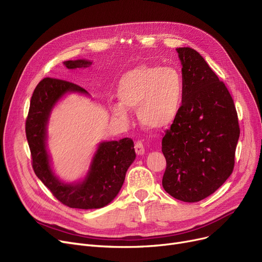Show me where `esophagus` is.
<instances>
[{
	"instance_id": "esophagus-1",
	"label": "esophagus",
	"mask_w": 262,
	"mask_h": 262,
	"mask_svg": "<svg viewBox=\"0 0 262 262\" xmlns=\"http://www.w3.org/2000/svg\"><path fill=\"white\" fill-rule=\"evenodd\" d=\"M135 150L137 155H143L144 154V145L141 141H137L135 143Z\"/></svg>"
}]
</instances>
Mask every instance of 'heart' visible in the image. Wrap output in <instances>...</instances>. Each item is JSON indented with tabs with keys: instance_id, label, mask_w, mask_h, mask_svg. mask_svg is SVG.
<instances>
[{
	"instance_id": "heart-1",
	"label": "heart",
	"mask_w": 262,
	"mask_h": 262,
	"mask_svg": "<svg viewBox=\"0 0 262 262\" xmlns=\"http://www.w3.org/2000/svg\"><path fill=\"white\" fill-rule=\"evenodd\" d=\"M120 103L112 106L113 116L127 121V109L137 110L141 125L159 130L168 127L180 114L184 81L174 68L138 66L124 74L118 85Z\"/></svg>"
}]
</instances>
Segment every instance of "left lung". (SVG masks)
I'll list each match as a JSON object with an SVG mask.
<instances>
[{"label":"left lung","instance_id":"left-lung-1","mask_svg":"<svg viewBox=\"0 0 262 262\" xmlns=\"http://www.w3.org/2000/svg\"><path fill=\"white\" fill-rule=\"evenodd\" d=\"M176 51L183 66L184 100L162 138L167 160L162 187L176 200L194 203L212 194L232 173L240 128L224 82L195 50Z\"/></svg>","mask_w":262,"mask_h":262}]
</instances>
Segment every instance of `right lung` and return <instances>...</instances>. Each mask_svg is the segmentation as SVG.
Returning <instances> with one entry per match:
<instances>
[{
    "label": "right lung",
    "instance_id": "1",
    "mask_svg": "<svg viewBox=\"0 0 262 262\" xmlns=\"http://www.w3.org/2000/svg\"><path fill=\"white\" fill-rule=\"evenodd\" d=\"M63 63L68 69H84L92 62L78 59ZM68 92L88 93L73 82L51 77L43 78L34 90L25 123L32 166L39 180L61 204L78 209L102 208L117 196L136 158L134 141L124 138L100 143L85 180L76 184L61 183L51 169L46 146L47 124L52 108Z\"/></svg>",
    "mask_w": 262,
    "mask_h": 262
}]
</instances>
